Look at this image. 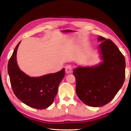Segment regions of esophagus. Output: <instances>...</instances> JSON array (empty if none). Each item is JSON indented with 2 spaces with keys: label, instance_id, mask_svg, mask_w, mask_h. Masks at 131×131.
<instances>
[{
  "label": "esophagus",
  "instance_id": "34e87169",
  "mask_svg": "<svg viewBox=\"0 0 131 131\" xmlns=\"http://www.w3.org/2000/svg\"><path fill=\"white\" fill-rule=\"evenodd\" d=\"M65 72L67 74H70L73 72V68L71 65H67L65 67Z\"/></svg>",
  "mask_w": 131,
  "mask_h": 131
}]
</instances>
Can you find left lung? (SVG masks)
I'll return each mask as SVG.
<instances>
[{"label":"left lung","instance_id":"1","mask_svg":"<svg viewBox=\"0 0 131 131\" xmlns=\"http://www.w3.org/2000/svg\"><path fill=\"white\" fill-rule=\"evenodd\" d=\"M99 49L102 62L92 67L74 70L76 93L85 105L101 107L114 98L123 84L126 61L123 54L110 39L99 36Z\"/></svg>","mask_w":131,"mask_h":131}]
</instances>
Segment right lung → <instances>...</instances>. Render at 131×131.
<instances>
[{
    "mask_svg": "<svg viewBox=\"0 0 131 131\" xmlns=\"http://www.w3.org/2000/svg\"><path fill=\"white\" fill-rule=\"evenodd\" d=\"M8 63V73L13 93L25 104L37 109L49 107L54 101L58 87L65 76V69L57 73L30 77L18 68L16 54L19 43Z\"/></svg>",
    "mask_w": 131,
    "mask_h": 131,
    "instance_id": "obj_1",
    "label": "right lung"
}]
</instances>
